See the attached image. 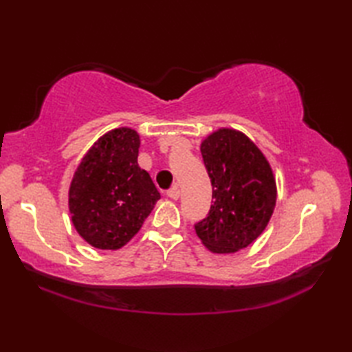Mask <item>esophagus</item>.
I'll list each match as a JSON object with an SVG mask.
<instances>
[{
    "label": "esophagus",
    "instance_id": "34e87169",
    "mask_svg": "<svg viewBox=\"0 0 352 352\" xmlns=\"http://www.w3.org/2000/svg\"><path fill=\"white\" fill-rule=\"evenodd\" d=\"M166 195H168L169 198H172V199H178V198H180V188H178V184L172 186V188L168 190Z\"/></svg>",
    "mask_w": 352,
    "mask_h": 352
}]
</instances>
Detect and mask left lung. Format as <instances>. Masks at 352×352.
I'll list each match as a JSON object with an SVG mask.
<instances>
[{
    "instance_id": "obj_1",
    "label": "left lung",
    "mask_w": 352,
    "mask_h": 352,
    "mask_svg": "<svg viewBox=\"0 0 352 352\" xmlns=\"http://www.w3.org/2000/svg\"><path fill=\"white\" fill-rule=\"evenodd\" d=\"M213 188L207 218L195 223L206 248L216 254L243 250L263 233L274 213L276 186L271 164L257 145L233 129H219L201 142Z\"/></svg>"
}]
</instances>
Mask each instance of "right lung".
Wrapping results in <instances>:
<instances>
[{
  "instance_id": "add662e5",
  "label": "right lung",
  "mask_w": 352,
  "mask_h": 352,
  "mask_svg": "<svg viewBox=\"0 0 352 352\" xmlns=\"http://www.w3.org/2000/svg\"><path fill=\"white\" fill-rule=\"evenodd\" d=\"M140 139L129 126L104 134L74 174L69 213L74 227L98 250H119L138 233L160 193L138 164Z\"/></svg>"
}]
</instances>
